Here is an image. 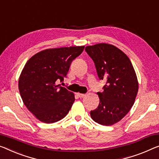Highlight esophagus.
<instances>
[{"instance_id":"1","label":"esophagus","mask_w":159,"mask_h":159,"mask_svg":"<svg viewBox=\"0 0 159 159\" xmlns=\"http://www.w3.org/2000/svg\"><path fill=\"white\" fill-rule=\"evenodd\" d=\"M77 95H78V96L79 97V98H83V97H84L85 96H86V94H84V93H78Z\"/></svg>"}]
</instances>
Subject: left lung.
I'll return each instance as SVG.
<instances>
[{
    "label": "left lung",
    "instance_id": "obj_1",
    "mask_svg": "<svg viewBox=\"0 0 159 159\" xmlns=\"http://www.w3.org/2000/svg\"><path fill=\"white\" fill-rule=\"evenodd\" d=\"M100 80H106L100 103L90 114L95 122L111 125L122 119L134 105L139 84L134 66L124 52L113 45L98 43L86 47Z\"/></svg>",
    "mask_w": 159,
    "mask_h": 159
}]
</instances>
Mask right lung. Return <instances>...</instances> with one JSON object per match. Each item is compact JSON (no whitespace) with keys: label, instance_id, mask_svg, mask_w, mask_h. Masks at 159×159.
Masks as SVG:
<instances>
[{"label":"right lung","instance_id":"obj_1","mask_svg":"<svg viewBox=\"0 0 159 159\" xmlns=\"http://www.w3.org/2000/svg\"><path fill=\"white\" fill-rule=\"evenodd\" d=\"M84 46L46 49L27 61L20 73L18 89L26 108L38 119L52 124L64 118L75 101L74 94L63 82L72 61Z\"/></svg>","mask_w":159,"mask_h":159}]
</instances>
